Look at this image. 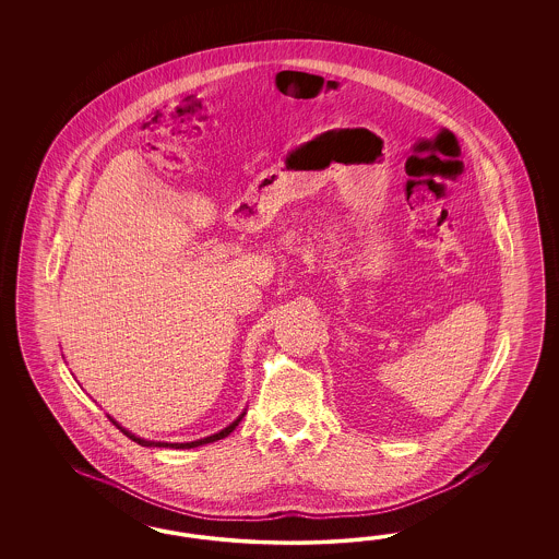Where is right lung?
I'll return each mask as SVG.
<instances>
[{"label":"right lung","instance_id":"add662e5","mask_svg":"<svg viewBox=\"0 0 559 559\" xmlns=\"http://www.w3.org/2000/svg\"><path fill=\"white\" fill-rule=\"evenodd\" d=\"M246 414V412H243ZM243 414L237 418L236 423L229 424L227 428H223L221 432H217V435H211V437H206V439L201 440H192V442H159V440H147V439H141V437H136V435H133V432H129V430H124V428H120L127 437L131 440H135V442H139L141 447H169V449H192V447H201V444H206V442H215V440L225 439L227 435H231L234 430H236L237 424L241 423V418H243Z\"/></svg>","mask_w":559,"mask_h":559}]
</instances>
